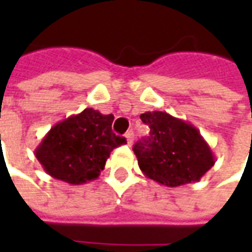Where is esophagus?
<instances>
[{"label": "esophagus", "mask_w": 252, "mask_h": 252, "mask_svg": "<svg viewBox=\"0 0 252 252\" xmlns=\"http://www.w3.org/2000/svg\"><path fill=\"white\" fill-rule=\"evenodd\" d=\"M126 143H128V144L131 146L132 143H133V132H132V131L126 132Z\"/></svg>", "instance_id": "34e87169"}]
</instances>
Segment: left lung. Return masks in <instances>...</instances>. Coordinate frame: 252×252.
Returning a JSON list of instances; mask_svg holds the SVG:
<instances>
[{
	"label": "left lung",
	"instance_id": "8db88e82",
	"mask_svg": "<svg viewBox=\"0 0 252 252\" xmlns=\"http://www.w3.org/2000/svg\"><path fill=\"white\" fill-rule=\"evenodd\" d=\"M150 136L133 146L139 167L150 180L169 188L200 181L215 164L209 144L190 123L167 112L140 115Z\"/></svg>",
	"mask_w": 252,
	"mask_h": 252
}]
</instances>
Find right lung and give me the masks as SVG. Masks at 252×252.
<instances>
[{"mask_svg": "<svg viewBox=\"0 0 252 252\" xmlns=\"http://www.w3.org/2000/svg\"><path fill=\"white\" fill-rule=\"evenodd\" d=\"M113 119L93 108L67 117L43 137L36 158L47 174L71 185L98 178L110 153L126 143L112 131Z\"/></svg>", "mask_w": 252, "mask_h": 252, "instance_id": "add662e5", "label": "right lung"}]
</instances>
